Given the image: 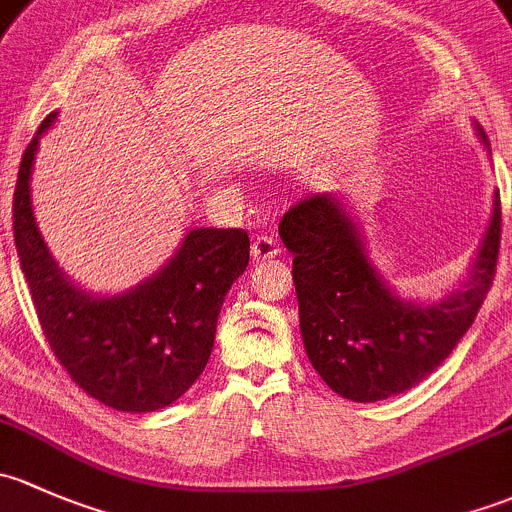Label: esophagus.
<instances>
[{"instance_id": "esophagus-1", "label": "esophagus", "mask_w": 512, "mask_h": 512, "mask_svg": "<svg viewBox=\"0 0 512 512\" xmlns=\"http://www.w3.org/2000/svg\"><path fill=\"white\" fill-rule=\"evenodd\" d=\"M281 254V249H278V241L273 239V236H256L254 244H251V256L256 258V261H266V258H273Z\"/></svg>"}]
</instances>
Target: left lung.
<instances>
[{
	"label": "left lung",
	"instance_id": "left-lung-1",
	"mask_svg": "<svg viewBox=\"0 0 512 512\" xmlns=\"http://www.w3.org/2000/svg\"><path fill=\"white\" fill-rule=\"evenodd\" d=\"M478 140L488 152L478 123ZM293 254L305 355L333 392L379 402L429 377L476 320L493 283L500 246V194L466 281L439 300L402 298L370 258L360 224L337 194H315L278 224Z\"/></svg>",
	"mask_w": 512,
	"mask_h": 512
}]
</instances>
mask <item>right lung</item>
I'll return each instance as SVG.
<instances>
[{
  "label": "right lung",
  "mask_w": 512,
  "mask_h": 512,
  "mask_svg": "<svg viewBox=\"0 0 512 512\" xmlns=\"http://www.w3.org/2000/svg\"><path fill=\"white\" fill-rule=\"evenodd\" d=\"M26 147L14 189V244L49 347L73 382L118 412H157L177 402L207 367L226 293L249 266L241 229H189L162 268L128 291L78 286L51 256L34 207L31 172L39 140Z\"/></svg>",
  "instance_id": "obj_1"
}]
</instances>
